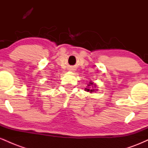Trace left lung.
I'll return each instance as SVG.
<instances>
[{"mask_svg": "<svg viewBox=\"0 0 148 148\" xmlns=\"http://www.w3.org/2000/svg\"><path fill=\"white\" fill-rule=\"evenodd\" d=\"M95 87H96V85L94 84V83L93 82L90 81V82H89V84H88L87 88H85V90L87 92H90L92 93L97 90V89H95Z\"/></svg>", "mask_w": 148, "mask_h": 148, "instance_id": "left-lung-1", "label": "left lung"}]
</instances>
